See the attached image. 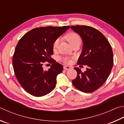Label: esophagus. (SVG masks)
Wrapping results in <instances>:
<instances>
[{
    "label": "esophagus",
    "instance_id": "1",
    "mask_svg": "<svg viewBox=\"0 0 124 124\" xmlns=\"http://www.w3.org/2000/svg\"><path fill=\"white\" fill-rule=\"evenodd\" d=\"M71 69V68L70 66H64V70H70Z\"/></svg>",
    "mask_w": 124,
    "mask_h": 124
}]
</instances>
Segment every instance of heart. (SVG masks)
I'll use <instances>...</instances> for the list:
<instances>
[{
  "mask_svg": "<svg viewBox=\"0 0 124 124\" xmlns=\"http://www.w3.org/2000/svg\"><path fill=\"white\" fill-rule=\"evenodd\" d=\"M65 39L72 46H73L77 43L81 42V37L79 36L78 34L74 32H71L67 34L65 36ZM59 39H56V40L54 41L53 44V50H55L56 48L59 44ZM61 60H62V62H64L65 64H69L71 62L70 59L68 57H62L61 58Z\"/></svg>",
  "mask_w": 124,
  "mask_h": 124,
  "instance_id": "heart-1",
  "label": "heart"
}]
</instances>
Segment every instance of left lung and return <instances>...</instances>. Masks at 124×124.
I'll return each instance as SVG.
<instances>
[{
	"instance_id": "left-lung-1",
	"label": "left lung",
	"mask_w": 124,
	"mask_h": 124,
	"mask_svg": "<svg viewBox=\"0 0 124 124\" xmlns=\"http://www.w3.org/2000/svg\"><path fill=\"white\" fill-rule=\"evenodd\" d=\"M83 42V50L78 65H87L85 72L78 68L72 84L78 90L89 93L103 85L109 77L113 66V54L111 45L106 37L95 28L86 25L71 26Z\"/></svg>"
}]
</instances>
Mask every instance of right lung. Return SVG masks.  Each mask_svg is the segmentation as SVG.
<instances>
[{
    "mask_svg": "<svg viewBox=\"0 0 124 124\" xmlns=\"http://www.w3.org/2000/svg\"><path fill=\"white\" fill-rule=\"evenodd\" d=\"M70 28L44 27L30 30L22 37L12 58L15 75L19 84L32 96H43L55 88L56 77L63 70L62 65L51 58L54 41ZM46 61L52 64L44 70Z\"/></svg>",
    "mask_w": 124,
    "mask_h": 124,
    "instance_id": "right-lung-1",
    "label": "right lung"
}]
</instances>
